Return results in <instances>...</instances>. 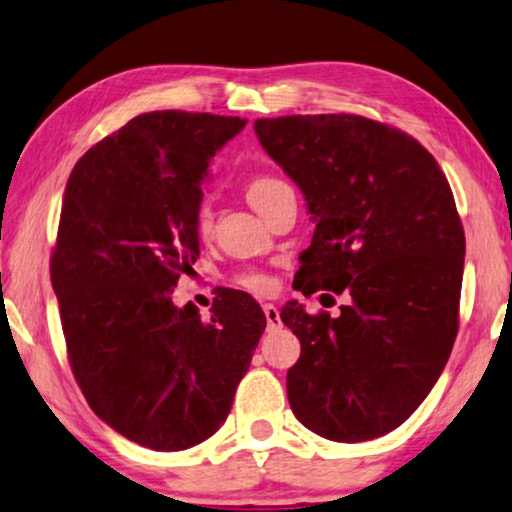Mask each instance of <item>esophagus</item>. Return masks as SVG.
<instances>
[{"instance_id":"34e87169","label":"esophagus","mask_w":512,"mask_h":512,"mask_svg":"<svg viewBox=\"0 0 512 512\" xmlns=\"http://www.w3.org/2000/svg\"><path fill=\"white\" fill-rule=\"evenodd\" d=\"M263 311H265V318H268V330H279V328H281L279 309L274 307V305H270V302H265Z\"/></svg>"}]
</instances>
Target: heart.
I'll list each match as a JSON object with an SVG mask.
<instances>
[{
	"label": "heart",
	"mask_w": 512,
	"mask_h": 512,
	"mask_svg": "<svg viewBox=\"0 0 512 512\" xmlns=\"http://www.w3.org/2000/svg\"><path fill=\"white\" fill-rule=\"evenodd\" d=\"M281 187H284V182L277 180V177L263 175V177H256V180L249 182L247 196H249L251 205L258 207V205L265 201V198L272 194V191H277ZM210 224H212L210 207L201 205V207H198V214H196L198 231L205 233L207 228H210ZM238 281H240V286L249 288V291H254V293H268V291H272V286H274V281H272L270 274L263 272V270H244L240 277H238Z\"/></svg>",
	"instance_id": "b5f03b06"
}]
</instances>
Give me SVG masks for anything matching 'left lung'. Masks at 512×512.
<instances>
[{"label":"left lung","instance_id":"left-lung-1","mask_svg":"<svg viewBox=\"0 0 512 512\" xmlns=\"http://www.w3.org/2000/svg\"><path fill=\"white\" fill-rule=\"evenodd\" d=\"M254 129L316 224L293 288L351 295L337 318L295 300L281 309L302 348L288 402L318 436L372 441L418 409L453 351L464 272L453 191L416 138L367 117L291 115Z\"/></svg>","mask_w":512,"mask_h":512}]
</instances>
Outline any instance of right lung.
<instances>
[{
  "label": "right lung",
  "instance_id": "obj_1",
  "mask_svg": "<svg viewBox=\"0 0 512 512\" xmlns=\"http://www.w3.org/2000/svg\"><path fill=\"white\" fill-rule=\"evenodd\" d=\"M247 120L154 110L87 150L66 182L50 281L73 376L115 432L152 450L205 441L231 411L265 330L251 295L212 318L173 305L198 254L201 182Z\"/></svg>",
  "mask_w": 512,
  "mask_h": 512
}]
</instances>
